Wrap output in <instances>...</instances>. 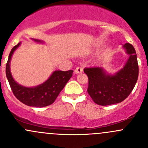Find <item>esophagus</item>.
Segmentation results:
<instances>
[{
	"instance_id": "obj_1",
	"label": "esophagus",
	"mask_w": 148,
	"mask_h": 148,
	"mask_svg": "<svg viewBox=\"0 0 148 148\" xmlns=\"http://www.w3.org/2000/svg\"><path fill=\"white\" fill-rule=\"evenodd\" d=\"M82 71H83V68H82V67H80V66L77 67V68L75 69V70H74V73H75V74L82 73Z\"/></svg>"
}]
</instances>
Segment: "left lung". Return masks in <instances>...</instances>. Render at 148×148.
<instances>
[{
	"mask_svg": "<svg viewBox=\"0 0 148 148\" xmlns=\"http://www.w3.org/2000/svg\"><path fill=\"white\" fill-rule=\"evenodd\" d=\"M124 48L130 57L125 66L114 75L107 74L101 67L84 69L89 79L88 94L99 105H110L124 101L138 81L139 67L135 48L128 43L124 45Z\"/></svg>",
	"mask_w": 148,
	"mask_h": 148,
	"instance_id": "left-lung-1",
	"label": "left lung"
}]
</instances>
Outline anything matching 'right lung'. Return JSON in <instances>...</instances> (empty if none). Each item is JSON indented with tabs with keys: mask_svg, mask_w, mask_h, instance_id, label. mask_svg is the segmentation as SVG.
<instances>
[{
	"mask_svg": "<svg viewBox=\"0 0 148 148\" xmlns=\"http://www.w3.org/2000/svg\"><path fill=\"white\" fill-rule=\"evenodd\" d=\"M41 42L39 40H34ZM21 43L13 46L10 52L5 67V74L13 95L20 102L30 107H44L53 104L66 84L71 77L72 70L66 71H55L49 79L44 84L35 87H25L16 83L12 77L10 71V62L14 51L18 47Z\"/></svg>",
	"mask_w": 148,
	"mask_h": 148,
	"instance_id": "1",
	"label": "right lung"
}]
</instances>
